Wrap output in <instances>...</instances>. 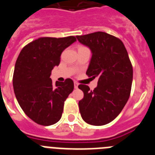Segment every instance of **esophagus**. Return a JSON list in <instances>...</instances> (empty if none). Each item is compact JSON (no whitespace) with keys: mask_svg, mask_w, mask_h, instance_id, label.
I'll use <instances>...</instances> for the list:
<instances>
[{"mask_svg":"<svg viewBox=\"0 0 155 155\" xmlns=\"http://www.w3.org/2000/svg\"><path fill=\"white\" fill-rule=\"evenodd\" d=\"M78 87V83H76V82H74V88L75 89H77Z\"/></svg>","mask_w":155,"mask_h":155,"instance_id":"34e87169","label":"esophagus"}]
</instances>
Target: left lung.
<instances>
[{
  "label": "left lung",
  "instance_id": "1",
  "mask_svg": "<svg viewBox=\"0 0 155 155\" xmlns=\"http://www.w3.org/2000/svg\"><path fill=\"white\" fill-rule=\"evenodd\" d=\"M81 44L91 52L86 74L98 78L93 91L80 84L84 98L79 101L82 119L87 124L102 126L113 121L127 104L131 91L133 68L124 43L103 31L77 35Z\"/></svg>",
  "mask_w": 155,
  "mask_h": 155
}]
</instances>
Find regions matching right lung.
I'll list each match as a JSON object with an SVG mask.
<instances>
[{"label":"right lung","instance_id":"1","mask_svg":"<svg viewBox=\"0 0 155 155\" xmlns=\"http://www.w3.org/2000/svg\"><path fill=\"white\" fill-rule=\"evenodd\" d=\"M74 42V36L42 37L19 53L13 75L14 91L24 113L36 124L50 126L61 120L74 82L68 78L53 84L50 75L61 62L62 52Z\"/></svg>","mask_w":155,"mask_h":155}]
</instances>
